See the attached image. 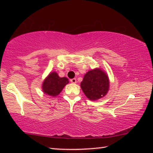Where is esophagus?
<instances>
[{"instance_id": "34e87169", "label": "esophagus", "mask_w": 153, "mask_h": 153, "mask_svg": "<svg viewBox=\"0 0 153 153\" xmlns=\"http://www.w3.org/2000/svg\"><path fill=\"white\" fill-rule=\"evenodd\" d=\"M70 81H71V83H73V84H76V83L77 82V80H76V78H73V79H70Z\"/></svg>"}]
</instances>
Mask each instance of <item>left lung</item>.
<instances>
[{
	"mask_svg": "<svg viewBox=\"0 0 153 153\" xmlns=\"http://www.w3.org/2000/svg\"><path fill=\"white\" fill-rule=\"evenodd\" d=\"M80 86L88 98L97 100L107 94L109 88V79L105 71L97 68L84 75Z\"/></svg>",
	"mask_w": 153,
	"mask_h": 153,
	"instance_id": "8db88e82",
	"label": "left lung"
}]
</instances>
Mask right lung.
<instances>
[{"instance_id":"1","label":"right lung","mask_w":153,"mask_h":153,"mask_svg":"<svg viewBox=\"0 0 153 153\" xmlns=\"http://www.w3.org/2000/svg\"><path fill=\"white\" fill-rule=\"evenodd\" d=\"M68 83L69 81L67 77H60L56 72H51L44 80L42 86V91L46 94L56 97L60 94L63 88Z\"/></svg>"}]
</instances>
